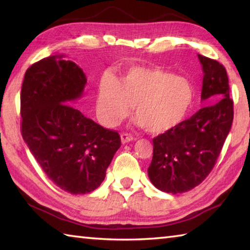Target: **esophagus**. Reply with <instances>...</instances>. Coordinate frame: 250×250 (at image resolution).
<instances>
[{
	"mask_svg": "<svg viewBox=\"0 0 250 250\" xmlns=\"http://www.w3.org/2000/svg\"><path fill=\"white\" fill-rule=\"evenodd\" d=\"M134 140V137L132 134H130V133H125V132H124V133H121V142L124 143H126V142H130V141H133Z\"/></svg>",
	"mask_w": 250,
	"mask_h": 250,
	"instance_id": "1",
	"label": "esophagus"
}]
</instances>
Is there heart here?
I'll list each match as a JSON object with an SVG mask.
<instances>
[{"instance_id": "1", "label": "heart", "mask_w": 250, "mask_h": 250, "mask_svg": "<svg viewBox=\"0 0 250 250\" xmlns=\"http://www.w3.org/2000/svg\"><path fill=\"white\" fill-rule=\"evenodd\" d=\"M194 88L188 79L160 67L133 66L119 80L104 76L97 96V113L104 125L113 126L134 104L138 125L164 133L183 121L191 109Z\"/></svg>"}]
</instances>
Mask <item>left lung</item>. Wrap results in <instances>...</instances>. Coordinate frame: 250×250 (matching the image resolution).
Returning <instances> with one entry per match:
<instances>
[{
	"label": "left lung",
	"instance_id": "obj_1",
	"mask_svg": "<svg viewBox=\"0 0 250 250\" xmlns=\"http://www.w3.org/2000/svg\"><path fill=\"white\" fill-rule=\"evenodd\" d=\"M198 59L204 73L202 99L217 101L153 139V158L147 174L162 192H188L208 176L234 119L225 67L200 54Z\"/></svg>",
	"mask_w": 250,
	"mask_h": 250
}]
</instances>
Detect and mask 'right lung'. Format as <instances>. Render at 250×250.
<instances>
[{"label": "right lung", "instance_id": "obj_1", "mask_svg": "<svg viewBox=\"0 0 250 250\" xmlns=\"http://www.w3.org/2000/svg\"><path fill=\"white\" fill-rule=\"evenodd\" d=\"M86 75L50 56L28 67L21 90V132L54 184L70 194L95 191L121 146L120 135L84 117L69 101L83 96Z\"/></svg>", "mask_w": 250, "mask_h": 250}]
</instances>
